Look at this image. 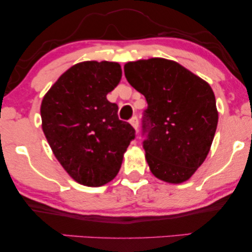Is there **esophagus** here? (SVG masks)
<instances>
[{
    "instance_id": "esophagus-1",
    "label": "esophagus",
    "mask_w": 252,
    "mask_h": 252,
    "mask_svg": "<svg viewBox=\"0 0 252 252\" xmlns=\"http://www.w3.org/2000/svg\"><path fill=\"white\" fill-rule=\"evenodd\" d=\"M129 123H130V125H132L134 128L137 130V128H139V119H137V117L136 116L132 117V118H130V120H129Z\"/></svg>"
}]
</instances>
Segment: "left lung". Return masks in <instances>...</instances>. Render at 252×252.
I'll list each match as a JSON object with an SVG mask.
<instances>
[{
    "label": "left lung",
    "mask_w": 252,
    "mask_h": 252,
    "mask_svg": "<svg viewBox=\"0 0 252 252\" xmlns=\"http://www.w3.org/2000/svg\"><path fill=\"white\" fill-rule=\"evenodd\" d=\"M124 72L148 103L142 136L150 171L170 184L188 180L205 160L215 137L218 111L212 88L164 58L129 62Z\"/></svg>",
    "instance_id": "8db88e82"
}]
</instances>
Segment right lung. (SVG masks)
I'll return each mask as SVG.
<instances>
[{
  "mask_svg": "<svg viewBox=\"0 0 252 252\" xmlns=\"http://www.w3.org/2000/svg\"><path fill=\"white\" fill-rule=\"evenodd\" d=\"M113 62H84L63 73L41 104L42 129L55 157L79 184L99 187L118 174L124 153L135 139L106 99L119 84Z\"/></svg>",
  "mask_w": 252,
  "mask_h": 252,
  "instance_id": "obj_1",
  "label": "right lung"
}]
</instances>
